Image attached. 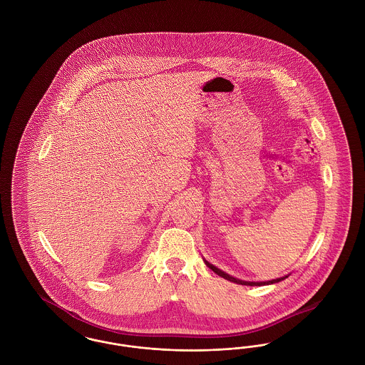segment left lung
<instances>
[{
    "instance_id": "left-lung-1",
    "label": "left lung",
    "mask_w": 365,
    "mask_h": 365,
    "mask_svg": "<svg viewBox=\"0 0 365 365\" xmlns=\"http://www.w3.org/2000/svg\"><path fill=\"white\" fill-rule=\"evenodd\" d=\"M204 261H205V264L208 265L209 268H210L215 274H217L219 277L227 279V280H230V282H234V283H237V284H243V286H265V284H274V283H278L280 280L287 278V277H282V278L272 279V280H267V282H247V280H241V279L234 278V277L226 274L225 271L219 269L217 267H215L213 264H210V262H208L207 260Z\"/></svg>"
}]
</instances>
